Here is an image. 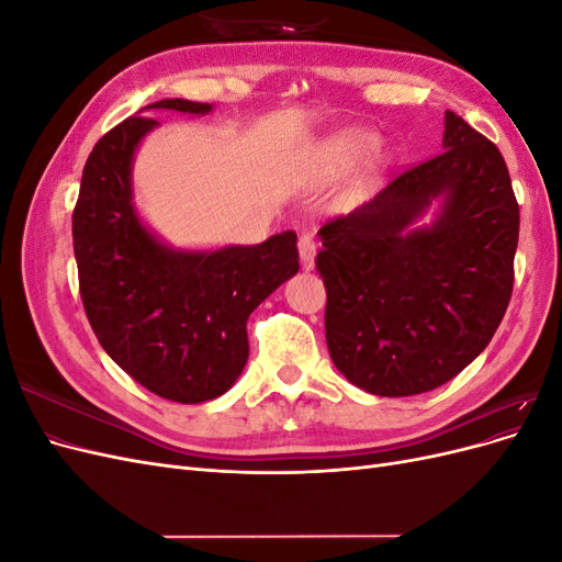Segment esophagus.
Returning a JSON list of instances; mask_svg holds the SVG:
<instances>
[{"label":"esophagus","mask_w":562,"mask_h":562,"mask_svg":"<svg viewBox=\"0 0 562 562\" xmlns=\"http://www.w3.org/2000/svg\"><path fill=\"white\" fill-rule=\"evenodd\" d=\"M297 248H300V258H302V267L304 269H314V258H316V244L310 234H302L300 241H297Z\"/></svg>","instance_id":"1"}]
</instances>
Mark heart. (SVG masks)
<instances>
[{
	"label": "heart",
	"instance_id": "heart-1",
	"mask_svg": "<svg viewBox=\"0 0 562 562\" xmlns=\"http://www.w3.org/2000/svg\"><path fill=\"white\" fill-rule=\"evenodd\" d=\"M378 138L361 128L339 131L318 147V164L326 168H347L359 164L366 155L375 149Z\"/></svg>",
	"mask_w": 562,
	"mask_h": 562
}]
</instances>
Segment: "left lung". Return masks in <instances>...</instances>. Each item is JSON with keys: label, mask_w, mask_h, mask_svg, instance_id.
<instances>
[{"label": "left lung", "mask_w": 562, "mask_h": 562, "mask_svg": "<svg viewBox=\"0 0 562 562\" xmlns=\"http://www.w3.org/2000/svg\"><path fill=\"white\" fill-rule=\"evenodd\" d=\"M443 149L318 232L330 359L368 394L450 382L512 300L520 213L502 151L450 110Z\"/></svg>", "instance_id": "8db88e82"}]
</instances>
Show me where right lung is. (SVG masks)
<instances>
[{"instance_id": "right-lung-1", "label": "right lung", "mask_w": 562, "mask_h": 562, "mask_svg": "<svg viewBox=\"0 0 562 562\" xmlns=\"http://www.w3.org/2000/svg\"><path fill=\"white\" fill-rule=\"evenodd\" d=\"M203 116L211 103L168 98L143 108ZM159 126L128 116L105 133L83 166L72 215L79 291L110 359L176 403L223 396L248 361L246 321L297 274V234L258 246L173 248L151 232L133 201V157Z\"/></svg>"}]
</instances>
